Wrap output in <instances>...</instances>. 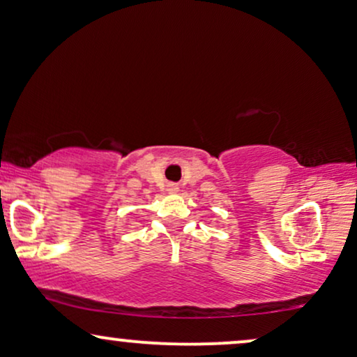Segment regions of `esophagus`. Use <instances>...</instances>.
Instances as JSON below:
<instances>
[{
    "label": "esophagus",
    "mask_w": 357,
    "mask_h": 357,
    "mask_svg": "<svg viewBox=\"0 0 357 357\" xmlns=\"http://www.w3.org/2000/svg\"><path fill=\"white\" fill-rule=\"evenodd\" d=\"M169 192H178V185L177 183H169Z\"/></svg>",
    "instance_id": "esophagus-1"
}]
</instances>
